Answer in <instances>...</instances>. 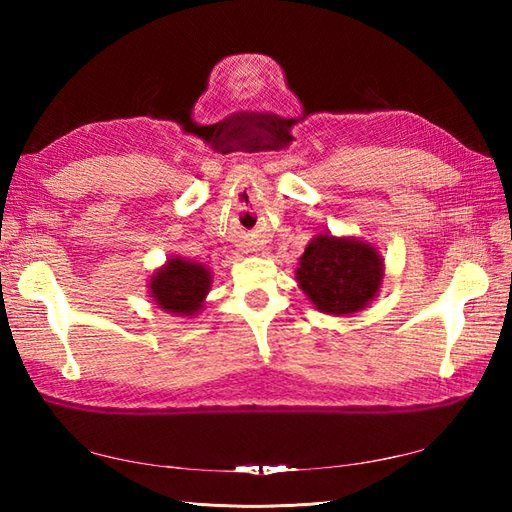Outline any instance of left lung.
<instances>
[{"label": "left lung", "mask_w": 512, "mask_h": 512, "mask_svg": "<svg viewBox=\"0 0 512 512\" xmlns=\"http://www.w3.org/2000/svg\"><path fill=\"white\" fill-rule=\"evenodd\" d=\"M295 275L314 308L343 317L363 310L378 295L385 270L372 244L321 233L303 250Z\"/></svg>", "instance_id": "8db88e82"}]
</instances>
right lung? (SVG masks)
I'll return each instance as SVG.
<instances>
[{"instance_id":"1","label":"right lung","mask_w":512,"mask_h":512,"mask_svg":"<svg viewBox=\"0 0 512 512\" xmlns=\"http://www.w3.org/2000/svg\"><path fill=\"white\" fill-rule=\"evenodd\" d=\"M211 270L193 259L171 257L149 279V297L156 306L176 317H193L211 290Z\"/></svg>"}]
</instances>
